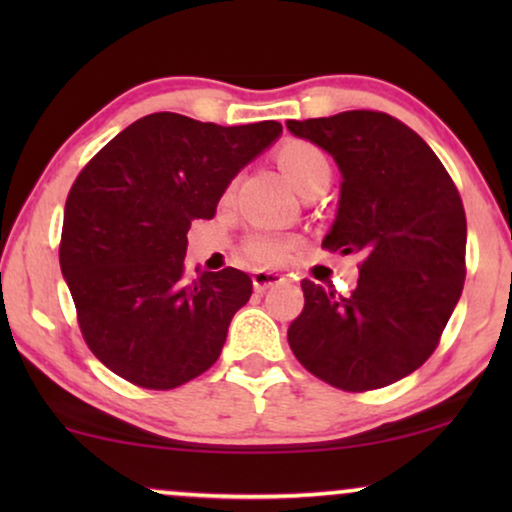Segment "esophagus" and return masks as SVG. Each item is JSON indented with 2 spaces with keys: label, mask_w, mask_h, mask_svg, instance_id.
Wrapping results in <instances>:
<instances>
[{
  "label": "esophagus",
  "mask_w": 512,
  "mask_h": 512,
  "mask_svg": "<svg viewBox=\"0 0 512 512\" xmlns=\"http://www.w3.org/2000/svg\"><path fill=\"white\" fill-rule=\"evenodd\" d=\"M251 282H254V289H256L258 293H263V291H268L270 286L282 284V282H284V277H282V275H277V272L256 270L254 275H251Z\"/></svg>",
  "instance_id": "1"
}]
</instances>
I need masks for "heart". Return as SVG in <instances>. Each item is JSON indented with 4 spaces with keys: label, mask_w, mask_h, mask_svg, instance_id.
I'll return each mask as SVG.
<instances>
[{
    "label": "heart",
    "mask_w": 512,
    "mask_h": 512,
    "mask_svg": "<svg viewBox=\"0 0 512 512\" xmlns=\"http://www.w3.org/2000/svg\"><path fill=\"white\" fill-rule=\"evenodd\" d=\"M277 165L282 167L286 179L298 188L300 193H312L326 188L333 177L331 160L317 144L305 142V139H289L277 149ZM233 186L228 188L230 195ZM296 237L284 233H270V230H258L251 233L244 242V254L256 265H272L284 261L296 247Z\"/></svg>",
    "instance_id": "heart-1"
}]
</instances>
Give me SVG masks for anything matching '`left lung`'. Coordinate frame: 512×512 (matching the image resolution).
<instances>
[{
  "instance_id": "8db88e82",
  "label": "left lung",
  "mask_w": 512,
  "mask_h": 512,
  "mask_svg": "<svg viewBox=\"0 0 512 512\" xmlns=\"http://www.w3.org/2000/svg\"><path fill=\"white\" fill-rule=\"evenodd\" d=\"M342 172L328 251H359L349 296L303 279L305 307L289 326L296 359L342 391L387 387L438 347L466 279V212L431 146L382 111L286 123Z\"/></svg>"
}]
</instances>
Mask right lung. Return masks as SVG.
Here are the masks:
<instances>
[{
  "instance_id": "1",
  "label": "right lung",
  "mask_w": 512,
  "mask_h": 512,
  "mask_svg": "<svg viewBox=\"0 0 512 512\" xmlns=\"http://www.w3.org/2000/svg\"><path fill=\"white\" fill-rule=\"evenodd\" d=\"M282 132L277 121L223 128L160 111L95 153L65 202L60 270L83 340L123 380L174 389L219 359L247 272L186 279V233L212 219L235 174Z\"/></svg>"
}]
</instances>
